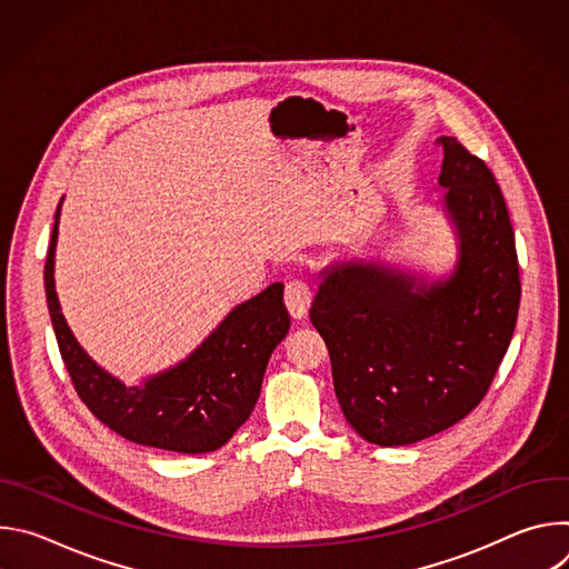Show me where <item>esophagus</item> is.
Here are the masks:
<instances>
[{
	"mask_svg": "<svg viewBox=\"0 0 569 569\" xmlns=\"http://www.w3.org/2000/svg\"><path fill=\"white\" fill-rule=\"evenodd\" d=\"M286 308L292 319H303L308 315V308L312 303V292L303 281H290L283 292Z\"/></svg>",
	"mask_w": 569,
	"mask_h": 569,
	"instance_id": "1",
	"label": "esophagus"
}]
</instances>
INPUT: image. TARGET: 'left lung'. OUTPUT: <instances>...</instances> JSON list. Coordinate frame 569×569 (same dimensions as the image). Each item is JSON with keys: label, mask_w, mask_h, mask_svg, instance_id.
Returning <instances> with one entry per match:
<instances>
[{"label": "left lung", "mask_w": 569, "mask_h": 569, "mask_svg": "<svg viewBox=\"0 0 569 569\" xmlns=\"http://www.w3.org/2000/svg\"><path fill=\"white\" fill-rule=\"evenodd\" d=\"M439 143L452 272L428 279L385 261H340L321 270L310 308L340 408L376 446H410L470 415L516 331L520 274L505 196L455 137Z\"/></svg>", "instance_id": "left-lung-1"}]
</instances>
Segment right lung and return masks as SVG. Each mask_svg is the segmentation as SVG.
Returning a JSON list of instances; mask_svg holds the SVG:
<instances>
[{
  "instance_id": "obj_1",
  "label": "right lung",
  "mask_w": 569,
  "mask_h": 569,
  "mask_svg": "<svg viewBox=\"0 0 569 569\" xmlns=\"http://www.w3.org/2000/svg\"><path fill=\"white\" fill-rule=\"evenodd\" d=\"M60 207L62 200L47 252L44 290L58 349L80 400L101 423L139 446L184 455L224 446L250 419L268 360L290 329L283 283L231 308L187 360L128 387L86 353L60 312L53 281Z\"/></svg>"
}]
</instances>
